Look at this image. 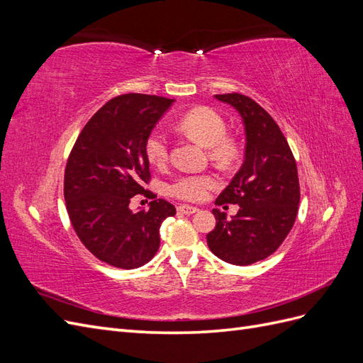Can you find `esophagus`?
<instances>
[{
  "label": "esophagus",
  "mask_w": 363,
  "mask_h": 363,
  "mask_svg": "<svg viewBox=\"0 0 363 363\" xmlns=\"http://www.w3.org/2000/svg\"><path fill=\"white\" fill-rule=\"evenodd\" d=\"M177 211H179L180 213H183V215H192V213H195V212H199V208L194 207V206H189V204H180V206L177 207Z\"/></svg>",
  "instance_id": "1"
}]
</instances>
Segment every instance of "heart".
Wrapping results in <instances>:
<instances>
[{"label":"heart","mask_w":363,"mask_h":363,"mask_svg":"<svg viewBox=\"0 0 363 363\" xmlns=\"http://www.w3.org/2000/svg\"><path fill=\"white\" fill-rule=\"evenodd\" d=\"M179 128L184 135L211 148V156L227 163L235 155V147L225 138L227 127L223 116L211 107H196L184 113L179 121ZM145 155L155 167H163L168 160V139L162 131L151 133L145 142ZM216 186V180L207 174L182 175L169 184V194L180 200L200 201Z\"/></svg>","instance_id":"obj_1"}]
</instances>
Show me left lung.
Wrapping results in <instances>:
<instances>
[{
  "label": "left lung",
  "instance_id": "obj_1",
  "mask_svg": "<svg viewBox=\"0 0 363 363\" xmlns=\"http://www.w3.org/2000/svg\"><path fill=\"white\" fill-rule=\"evenodd\" d=\"M242 118L245 156L242 167L215 204H238L232 219L213 208L216 225L207 245L216 257L245 267L276 251L295 223L300 204L296 163L286 138L271 115L240 94L215 95Z\"/></svg>",
  "mask_w": 363,
  "mask_h": 363
}]
</instances>
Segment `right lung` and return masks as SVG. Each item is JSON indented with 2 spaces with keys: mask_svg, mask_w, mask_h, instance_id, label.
<instances>
[{
  "mask_svg": "<svg viewBox=\"0 0 363 363\" xmlns=\"http://www.w3.org/2000/svg\"><path fill=\"white\" fill-rule=\"evenodd\" d=\"M174 100L125 94L113 98L84 125L65 169V201L82 244L108 265L135 269L159 250V230L175 207L162 199L131 211L148 194L145 142ZM156 196V195H155Z\"/></svg>",
  "mask_w": 363,
  "mask_h": 363,
  "instance_id": "add662e5",
  "label": "right lung"
}]
</instances>
